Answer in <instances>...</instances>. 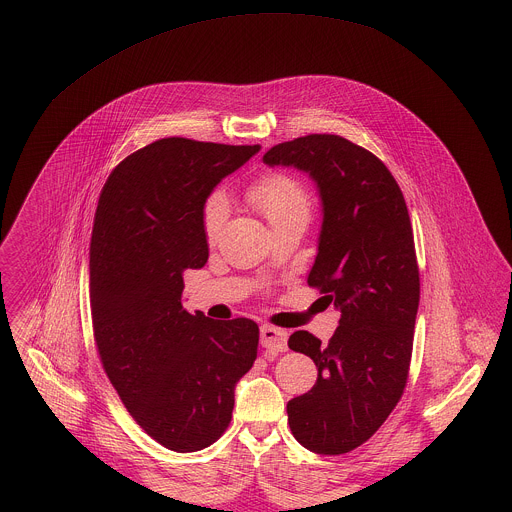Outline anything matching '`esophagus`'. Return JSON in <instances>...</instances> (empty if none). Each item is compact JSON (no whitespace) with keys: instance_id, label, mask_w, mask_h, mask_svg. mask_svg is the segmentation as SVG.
<instances>
[{"instance_id":"esophagus-1","label":"esophagus","mask_w":512,"mask_h":512,"mask_svg":"<svg viewBox=\"0 0 512 512\" xmlns=\"http://www.w3.org/2000/svg\"><path fill=\"white\" fill-rule=\"evenodd\" d=\"M260 343L268 351L284 353L288 349V333L280 327H274V325H262Z\"/></svg>"}]
</instances>
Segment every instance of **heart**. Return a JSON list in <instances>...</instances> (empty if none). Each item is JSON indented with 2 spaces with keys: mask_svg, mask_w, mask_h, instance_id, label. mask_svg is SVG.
<instances>
[{
  "mask_svg": "<svg viewBox=\"0 0 512 512\" xmlns=\"http://www.w3.org/2000/svg\"><path fill=\"white\" fill-rule=\"evenodd\" d=\"M248 199L258 207L266 220L276 226L286 220H309L311 197L305 185L288 173L272 171L258 177L250 189ZM228 219V197L222 191H213L201 209V226L209 242L219 238L220 230Z\"/></svg>",
  "mask_w": 512,
  "mask_h": 512,
  "instance_id": "heart-1",
  "label": "heart"
}]
</instances>
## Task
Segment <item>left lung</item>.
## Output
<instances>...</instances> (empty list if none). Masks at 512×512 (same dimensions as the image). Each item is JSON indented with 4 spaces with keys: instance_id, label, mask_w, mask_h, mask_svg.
Masks as SVG:
<instances>
[{
    "instance_id": "left-lung-1",
    "label": "left lung",
    "mask_w": 512,
    "mask_h": 512,
    "mask_svg": "<svg viewBox=\"0 0 512 512\" xmlns=\"http://www.w3.org/2000/svg\"><path fill=\"white\" fill-rule=\"evenodd\" d=\"M264 163L293 165L317 183L323 226L307 284L341 311L327 345L309 331L288 341L319 372L288 402V424L315 453H349L386 422L408 382L420 301L408 207L388 167L341 136L295 138L268 149Z\"/></svg>"
}]
</instances>
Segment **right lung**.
<instances>
[{"label":"right lung","instance_id":"1","mask_svg":"<svg viewBox=\"0 0 512 512\" xmlns=\"http://www.w3.org/2000/svg\"><path fill=\"white\" fill-rule=\"evenodd\" d=\"M260 146L163 138L108 175L92 226L90 313L102 366L136 424L189 453L226 432L234 386L252 368V319L215 321L183 307V272L209 258L205 199Z\"/></svg>","mask_w":512,"mask_h":512}]
</instances>
